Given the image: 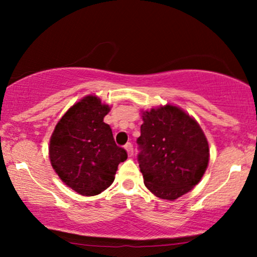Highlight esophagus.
<instances>
[{"label":"esophagus","instance_id":"obj_1","mask_svg":"<svg viewBox=\"0 0 257 257\" xmlns=\"http://www.w3.org/2000/svg\"><path fill=\"white\" fill-rule=\"evenodd\" d=\"M125 150H126V153H128L129 157H132L133 153H134V149H133V145H132L131 143L126 144V145H125Z\"/></svg>","mask_w":257,"mask_h":257}]
</instances>
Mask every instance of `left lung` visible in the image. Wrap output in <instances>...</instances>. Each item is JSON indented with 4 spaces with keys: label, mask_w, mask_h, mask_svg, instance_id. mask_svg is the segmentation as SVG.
I'll return each mask as SVG.
<instances>
[{
    "label": "left lung",
    "mask_w": 257,
    "mask_h": 257,
    "mask_svg": "<svg viewBox=\"0 0 257 257\" xmlns=\"http://www.w3.org/2000/svg\"><path fill=\"white\" fill-rule=\"evenodd\" d=\"M138 161L144 182L156 197L175 200L188 193L208 168L209 144L192 116L167 104L141 112Z\"/></svg>",
    "instance_id": "8db88e82"
}]
</instances>
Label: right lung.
<instances>
[{
  "mask_svg": "<svg viewBox=\"0 0 257 257\" xmlns=\"http://www.w3.org/2000/svg\"><path fill=\"white\" fill-rule=\"evenodd\" d=\"M110 110L96 95L84 96L65 112L49 140L53 169L82 196H96L110 187L118 164L128 157L104 122Z\"/></svg>",
  "mask_w": 257,
  "mask_h": 257,
  "instance_id": "add662e5",
  "label": "right lung"
}]
</instances>
